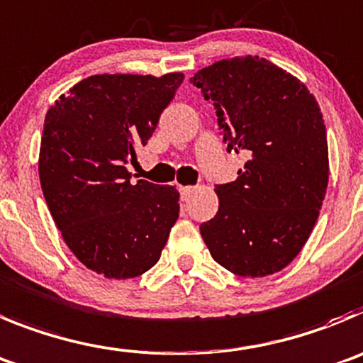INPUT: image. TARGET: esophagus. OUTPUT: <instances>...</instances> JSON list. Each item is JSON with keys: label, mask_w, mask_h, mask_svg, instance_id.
Returning a JSON list of instances; mask_svg holds the SVG:
<instances>
[{"label": "esophagus", "mask_w": 363, "mask_h": 363, "mask_svg": "<svg viewBox=\"0 0 363 363\" xmlns=\"http://www.w3.org/2000/svg\"><path fill=\"white\" fill-rule=\"evenodd\" d=\"M178 191H179V194H182V198L187 199L189 196L192 194V191H194V187H184V185H179Z\"/></svg>", "instance_id": "obj_1"}]
</instances>
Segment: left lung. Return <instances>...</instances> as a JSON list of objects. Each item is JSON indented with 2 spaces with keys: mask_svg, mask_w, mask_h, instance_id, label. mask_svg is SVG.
I'll return each instance as SVG.
<instances>
[{
  "mask_svg": "<svg viewBox=\"0 0 363 363\" xmlns=\"http://www.w3.org/2000/svg\"><path fill=\"white\" fill-rule=\"evenodd\" d=\"M214 104L228 152L248 156L216 185L218 214L199 232L216 262L241 277L290 264L317 223L329 178L317 101L297 77L257 55L223 59L191 79Z\"/></svg>",
  "mask_w": 363,
  "mask_h": 363,
  "instance_id": "8db88e82",
  "label": "left lung"
}]
</instances>
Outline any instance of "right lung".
I'll list each match as a JSON object with an SVG mask.
<instances>
[{
    "label": "right lung",
    "mask_w": 363,
    "mask_h": 363,
    "mask_svg": "<svg viewBox=\"0 0 363 363\" xmlns=\"http://www.w3.org/2000/svg\"><path fill=\"white\" fill-rule=\"evenodd\" d=\"M184 73L91 75L45 116L39 179L73 255L95 274L133 279L158 262L179 214V192L138 179L135 162Z\"/></svg>",
    "instance_id": "add662e5"
}]
</instances>
